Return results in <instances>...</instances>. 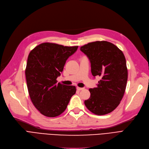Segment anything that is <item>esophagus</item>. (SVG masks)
I'll list each match as a JSON object with an SVG mask.
<instances>
[{
    "label": "esophagus",
    "instance_id": "34e87169",
    "mask_svg": "<svg viewBox=\"0 0 149 149\" xmlns=\"http://www.w3.org/2000/svg\"><path fill=\"white\" fill-rule=\"evenodd\" d=\"M77 90H79V91H80V90H84V88H80V87L77 86Z\"/></svg>",
    "mask_w": 149,
    "mask_h": 149
}]
</instances>
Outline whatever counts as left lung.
Segmentation results:
<instances>
[{
	"mask_svg": "<svg viewBox=\"0 0 149 149\" xmlns=\"http://www.w3.org/2000/svg\"><path fill=\"white\" fill-rule=\"evenodd\" d=\"M89 58L92 75L101 77L96 88H90L85 105L97 115L111 113L119 105L125 91L128 69L122 51L107 41L90 42L80 47Z\"/></svg>",
	"mask_w": 149,
	"mask_h": 149,
	"instance_id": "obj_1",
	"label": "left lung"
}]
</instances>
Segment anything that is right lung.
Listing matches in <instances>:
<instances>
[{"label":"right lung","mask_w":149,"mask_h":149,"mask_svg":"<svg viewBox=\"0 0 149 149\" xmlns=\"http://www.w3.org/2000/svg\"><path fill=\"white\" fill-rule=\"evenodd\" d=\"M77 48L45 42L28 55L25 70L27 90L35 107L46 117H55L64 112L76 92L75 86L57 83L56 79L66 60Z\"/></svg>","instance_id":"1"}]
</instances>
